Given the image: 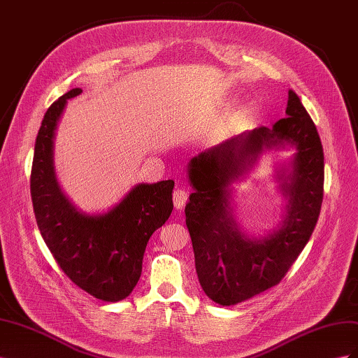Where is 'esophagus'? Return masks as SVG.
<instances>
[{
	"mask_svg": "<svg viewBox=\"0 0 358 358\" xmlns=\"http://www.w3.org/2000/svg\"><path fill=\"white\" fill-rule=\"evenodd\" d=\"M187 200H188L187 189L178 188L175 192H173V203H175V208L176 209H182L183 206L187 204Z\"/></svg>",
	"mask_w": 358,
	"mask_h": 358,
	"instance_id": "obj_1",
	"label": "esophagus"
}]
</instances>
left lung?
I'll list each match as a JSON object with an SVG mask.
<instances>
[{"instance_id":"left-lung-1","label":"left lung","mask_w":358,"mask_h":358,"mask_svg":"<svg viewBox=\"0 0 358 358\" xmlns=\"http://www.w3.org/2000/svg\"><path fill=\"white\" fill-rule=\"evenodd\" d=\"M285 113L273 127L237 134L188 162L194 192L185 215L196 270L206 296L218 305H237L279 284L317 225L324 189L322 145L291 90ZM267 150H293L275 169L286 208L273 231L254 236L235 220L232 183L244 180Z\"/></svg>"}]
</instances>
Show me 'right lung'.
Returning a JSON list of instances; mask_svg holds the SVG:
<instances>
[{
  "label": "right lung",
  "mask_w": 358,
  "mask_h": 358,
  "mask_svg": "<svg viewBox=\"0 0 358 358\" xmlns=\"http://www.w3.org/2000/svg\"><path fill=\"white\" fill-rule=\"evenodd\" d=\"M74 88L53 103L41 121L31 170V199L38 230L73 282L103 301L131 294L142 275L146 245L173 210L171 179L137 183L113 208L86 213L62 191L55 171V136Z\"/></svg>",
  "instance_id": "right-lung-1"
}]
</instances>
